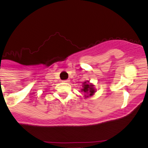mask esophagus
I'll return each mask as SVG.
<instances>
[{
	"label": "esophagus",
	"instance_id": "34e87169",
	"mask_svg": "<svg viewBox=\"0 0 148 148\" xmlns=\"http://www.w3.org/2000/svg\"><path fill=\"white\" fill-rule=\"evenodd\" d=\"M63 82H65V83H68V82H69V80H63Z\"/></svg>",
	"mask_w": 148,
	"mask_h": 148
}]
</instances>
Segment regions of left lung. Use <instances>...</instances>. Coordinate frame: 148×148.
<instances>
[{
  "mask_svg": "<svg viewBox=\"0 0 148 148\" xmlns=\"http://www.w3.org/2000/svg\"><path fill=\"white\" fill-rule=\"evenodd\" d=\"M83 88L82 89V91L84 92L85 93H86L87 95H86V97L88 96H90L94 93L95 90L93 88V86L92 85H89L88 83H86V82H85L83 83Z\"/></svg>",
  "mask_w": 148,
  "mask_h": 148,
  "instance_id": "obj_1",
  "label": "left lung"
}]
</instances>
